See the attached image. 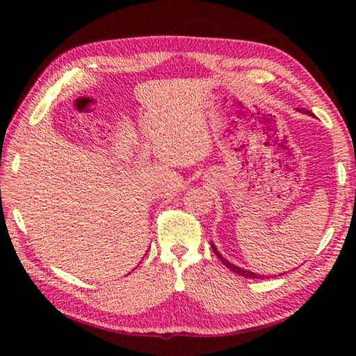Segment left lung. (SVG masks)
<instances>
[{
  "instance_id": "1",
  "label": "left lung",
  "mask_w": 356,
  "mask_h": 356,
  "mask_svg": "<svg viewBox=\"0 0 356 356\" xmlns=\"http://www.w3.org/2000/svg\"><path fill=\"white\" fill-rule=\"evenodd\" d=\"M300 111H305V113H307V115H312L311 111L309 110H300ZM211 248H213V251H214V254L217 255V259H220V261H223V264L228 269H231L232 272H236V274H238V275H241V277H246V278H255V280H261V278H269V275L266 277V275H260V274H257V272H251V270H246V269H241V268H238V266H236V264H232V263H229L228 260L226 259H223L222 257V254L217 251V248L214 246V243L213 241H211ZM282 275V274H280Z\"/></svg>"
}]
</instances>
